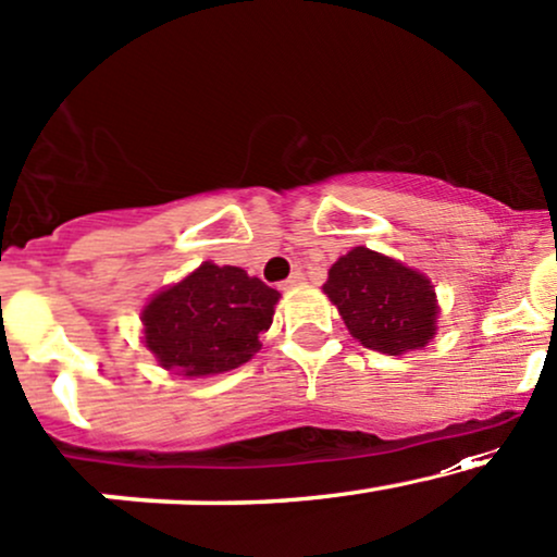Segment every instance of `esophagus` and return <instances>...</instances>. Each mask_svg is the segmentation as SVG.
I'll return each mask as SVG.
<instances>
[{"label":"esophagus","instance_id":"34e87169","mask_svg":"<svg viewBox=\"0 0 557 557\" xmlns=\"http://www.w3.org/2000/svg\"><path fill=\"white\" fill-rule=\"evenodd\" d=\"M304 280H307V277H304V272H293V274H290V277H288V280H285V283H283V290L298 288V285H304Z\"/></svg>","mask_w":557,"mask_h":557}]
</instances>
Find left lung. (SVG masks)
<instances>
[{
    "label": "left lung",
    "mask_w": 557,
    "mask_h": 557,
    "mask_svg": "<svg viewBox=\"0 0 557 557\" xmlns=\"http://www.w3.org/2000/svg\"><path fill=\"white\" fill-rule=\"evenodd\" d=\"M348 333L381 354L423 348L436 333V293L420 272L359 246L341 256L322 285Z\"/></svg>",
    "instance_id": "left-lung-1"
}]
</instances>
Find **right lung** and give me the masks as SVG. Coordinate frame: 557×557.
I'll return each mask as SVG.
<instances>
[{
	"instance_id": "1",
	"label": "right lung",
	"mask_w": 557,
	"mask_h": 557,
	"mask_svg": "<svg viewBox=\"0 0 557 557\" xmlns=\"http://www.w3.org/2000/svg\"><path fill=\"white\" fill-rule=\"evenodd\" d=\"M280 293L240 267L200 264L143 309L145 346L161 368L187 377L219 375L253 357Z\"/></svg>"
}]
</instances>
